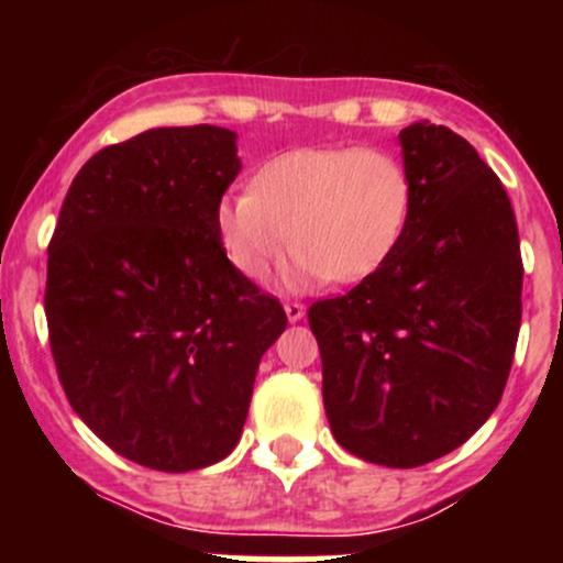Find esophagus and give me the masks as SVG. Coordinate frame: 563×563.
Listing matches in <instances>:
<instances>
[{
  "label": "esophagus",
  "mask_w": 563,
  "mask_h": 563,
  "mask_svg": "<svg viewBox=\"0 0 563 563\" xmlns=\"http://www.w3.org/2000/svg\"><path fill=\"white\" fill-rule=\"evenodd\" d=\"M283 308H286L288 321H302V318H305V305L302 302H286Z\"/></svg>",
  "instance_id": "obj_1"
}]
</instances>
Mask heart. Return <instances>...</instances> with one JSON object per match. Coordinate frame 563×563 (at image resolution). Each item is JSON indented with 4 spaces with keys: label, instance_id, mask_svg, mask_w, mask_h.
<instances>
[{
    "label": "heart",
    "instance_id": "1",
    "mask_svg": "<svg viewBox=\"0 0 563 563\" xmlns=\"http://www.w3.org/2000/svg\"><path fill=\"white\" fill-rule=\"evenodd\" d=\"M413 207L406 163L378 146H302L269 157L250 190L214 209V231L240 275L258 280L294 250L288 280L356 283L400 245Z\"/></svg>",
    "mask_w": 563,
    "mask_h": 563
}]
</instances>
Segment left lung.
Segmentation results:
<instances>
[{"mask_svg": "<svg viewBox=\"0 0 563 563\" xmlns=\"http://www.w3.org/2000/svg\"><path fill=\"white\" fill-rule=\"evenodd\" d=\"M408 229L387 264L308 321L323 408L343 450L417 468L457 450L496 411L523 316L518 223L501 179L444 124L400 130Z\"/></svg>", "mask_w": 563, "mask_h": 563, "instance_id": "obj_1", "label": "left lung"}]
</instances>
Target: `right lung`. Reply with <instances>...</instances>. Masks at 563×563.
I'll list each match as a JSON object with an SVG mask.
<instances>
[{
  "mask_svg": "<svg viewBox=\"0 0 563 563\" xmlns=\"http://www.w3.org/2000/svg\"><path fill=\"white\" fill-rule=\"evenodd\" d=\"M240 168L231 130H146L84 163L48 242L62 389L98 439L146 468L196 471L234 450L261 356L288 323L214 231Z\"/></svg>",
  "mask_w": 563,
  "mask_h": 563,
  "instance_id": "add662e5",
  "label": "right lung"
}]
</instances>
